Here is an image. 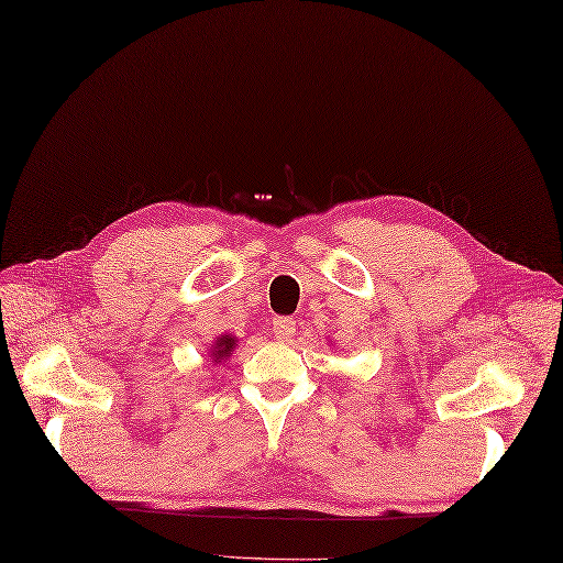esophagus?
<instances>
[{
  "label": "esophagus",
  "mask_w": 563,
  "mask_h": 563,
  "mask_svg": "<svg viewBox=\"0 0 563 563\" xmlns=\"http://www.w3.org/2000/svg\"><path fill=\"white\" fill-rule=\"evenodd\" d=\"M296 320L294 318H274L272 322V332L279 341H289L296 334Z\"/></svg>",
  "instance_id": "obj_1"
}]
</instances>
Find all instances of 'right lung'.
Masks as SVG:
<instances>
[{"mask_svg": "<svg viewBox=\"0 0 563 563\" xmlns=\"http://www.w3.org/2000/svg\"><path fill=\"white\" fill-rule=\"evenodd\" d=\"M239 346V339L234 336V334H222V336H217L212 344H210V361L214 363V365H219V363H224L231 353H234V349Z\"/></svg>", "mask_w": 563, "mask_h": 563, "instance_id": "1", "label": "right lung"}]
</instances>
